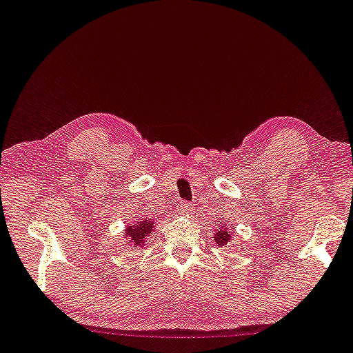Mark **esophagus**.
I'll return each instance as SVG.
<instances>
[{
    "mask_svg": "<svg viewBox=\"0 0 353 353\" xmlns=\"http://www.w3.org/2000/svg\"><path fill=\"white\" fill-rule=\"evenodd\" d=\"M177 212H179L181 215H189V213L194 212V205L184 200V202H179V205H177Z\"/></svg>",
    "mask_w": 353,
    "mask_h": 353,
    "instance_id": "34e87169",
    "label": "esophagus"
}]
</instances>
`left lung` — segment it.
Listing matches in <instances>:
<instances>
[{"mask_svg": "<svg viewBox=\"0 0 353 353\" xmlns=\"http://www.w3.org/2000/svg\"><path fill=\"white\" fill-rule=\"evenodd\" d=\"M230 239H231V236L228 234V231H226V230L216 231V239L215 241L218 244H220V246H226Z\"/></svg>", "mask_w": 353, "mask_h": 353, "instance_id": "1", "label": "left lung"}]
</instances>
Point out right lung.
Listing matches in <instances>:
<instances>
[{"label":"right lung","mask_w":353,"mask_h":353,"mask_svg":"<svg viewBox=\"0 0 353 353\" xmlns=\"http://www.w3.org/2000/svg\"><path fill=\"white\" fill-rule=\"evenodd\" d=\"M153 225L154 223L150 220H138L135 226H130V228L125 231V234L130 239V243L135 244V246H140L150 234H153Z\"/></svg>","instance_id":"right-lung-1"}]
</instances>
